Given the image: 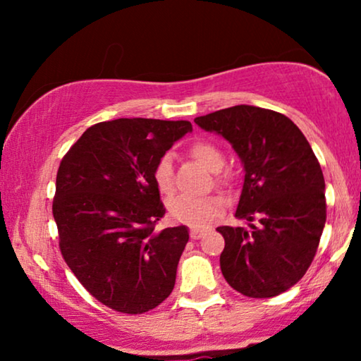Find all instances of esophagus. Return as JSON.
<instances>
[{
  "label": "esophagus",
  "instance_id": "34e87169",
  "mask_svg": "<svg viewBox=\"0 0 361 361\" xmlns=\"http://www.w3.org/2000/svg\"><path fill=\"white\" fill-rule=\"evenodd\" d=\"M204 233H205V230L192 228V230H190V238H192V240H199V238H202V236H204Z\"/></svg>",
  "mask_w": 361,
  "mask_h": 361
}]
</instances>
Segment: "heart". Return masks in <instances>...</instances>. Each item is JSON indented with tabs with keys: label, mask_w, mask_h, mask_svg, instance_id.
<instances>
[{
	"label": "heart",
	"mask_w": 361,
	"mask_h": 361,
	"mask_svg": "<svg viewBox=\"0 0 361 361\" xmlns=\"http://www.w3.org/2000/svg\"><path fill=\"white\" fill-rule=\"evenodd\" d=\"M190 156L200 162L210 172H219L225 164L224 154L215 145L209 141H197L190 146ZM152 179L161 194H171L174 190L172 179V159L169 154H164L156 162L152 171ZM221 182V179H220ZM224 210V200L220 197H205V199H190V197L177 195L167 202V212L171 219L185 224L195 228L210 225Z\"/></svg>",
	"instance_id": "1"
}]
</instances>
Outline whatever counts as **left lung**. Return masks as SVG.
<instances>
[{"instance_id":"left-lung-1","label":"left lung","mask_w":361,"mask_h":361,"mask_svg":"<svg viewBox=\"0 0 361 361\" xmlns=\"http://www.w3.org/2000/svg\"><path fill=\"white\" fill-rule=\"evenodd\" d=\"M194 121L225 137L245 171L235 216L248 226L216 228L225 238L221 274L248 298L283 294L312 263L327 216L325 180L312 147L288 116L253 105Z\"/></svg>"}]
</instances>
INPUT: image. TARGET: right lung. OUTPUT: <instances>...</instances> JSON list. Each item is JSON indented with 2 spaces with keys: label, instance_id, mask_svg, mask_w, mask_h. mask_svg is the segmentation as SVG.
Masks as SVG:
<instances>
[{
  "label": "right lung",
  "instance_id": "add662e5",
  "mask_svg": "<svg viewBox=\"0 0 361 361\" xmlns=\"http://www.w3.org/2000/svg\"><path fill=\"white\" fill-rule=\"evenodd\" d=\"M190 131L189 121L151 118L97 123L59 166L52 204L59 246L83 288L106 307L142 314L174 289L189 228L154 230L166 209L152 171Z\"/></svg>",
  "mask_w": 361,
  "mask_h": 361
}]
</instances>
